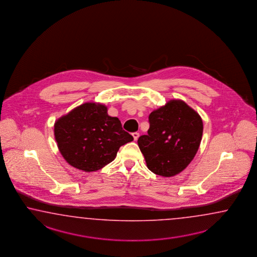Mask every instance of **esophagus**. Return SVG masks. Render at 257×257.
I'll use <instances>...</instances> for the list:
<instances>
[{"label":"esophagus","mask_w":257,"mask_h":257,"mask_svg":"<svg viewBox=\"0 0 257 257\" xmlns=\"http://www.w3.org/2000/svg\"><path fill=\"white\" fill-rule=\"evenodd\" d=\"M132 135H133L134 140H138V138H139V133H138V132H135V133H133Z\"/></svg>","instance_id":"esophagus-1"}]
</instances>
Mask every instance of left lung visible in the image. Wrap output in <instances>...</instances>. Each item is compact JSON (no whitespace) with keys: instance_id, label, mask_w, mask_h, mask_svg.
<instances>
[{"instance_id":"8db88e82","label":"left lung","mask_w":257,"mask_h":257,"mask_svg":"<svg viewBox=\"0 0 257 257\" xmlns=\"http://www.w3.org/2000/svg\"><path fill=\"white\" fill-rule=\"evenodd\" d=\"M148 135L138 147L152 173L171 177L186 169L194 159L202 138L200 115L184 101L170 100L149 116Z\"/></svg>"}]
</instances>
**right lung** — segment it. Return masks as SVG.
I'll list each match as a JSON object with an SVG mask.
<instances>
[{"label": "right lung", "mask_w": 257, "mask_h": 257, "mask_svg": "<svg viewBox=\"0 0 257 257\" xmlns=\"http://www.w3.org/2000/svg\"><path fill=\"white\" fill-rule=\"evenodd\" d=\"M58 150L77 169L94 172L111 163L119 148L134 140L107 107L94 102L77 106L54 126Z\"/></svg>", "instance_id": "add662e5"}]
</instances>
